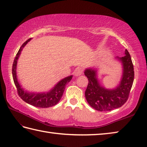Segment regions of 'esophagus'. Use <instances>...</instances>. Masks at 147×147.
<instances>
[{
  "label": "esophagus",
  "mask_w": 147,
  "mask_h": 147,
  "mask_svg": "<svg viewBox=\"0 0 147 147\" xmlns=\"http://www.w3.org/2000/svg\"><path fill=\"white\" fill-rule=\"evenodd\" d=\"M83 69L78 67L76 69L75 71H74V74H75L76 76H79V75H81V74L83 73Z\"/></svg>",
  "instance_id": "obj_1"
}]
</instances>
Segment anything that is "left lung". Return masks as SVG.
<instances>
[{
    "label": "left lung",
    "instance_id": "left-lung-1",
    "mask_svg": "<svg viewBox=\"0 0 147 147\" xmlns=\"http://www.w3.org/2000/svg\"><path fill=\"white\" fill-rule=\"evenodd\" d=\"M125 55L119 59L123 64V73L120 84L113 90H108L101 87L96 78V71L86 69L85 75L88 84L85 95L92 108L99 111H108L121 107L127 101L134 77V67L130 54L127 50Z\"/></svg>",
    "mask_w": 147,
    "mask_h": 147
}]
</instances>
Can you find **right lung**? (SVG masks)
Returning a JSON list of instances; mask_svg holds the SVG:
<instances>
[{"label":"right lung","mask_w":147,"mask_h":147,"mask_svg":"<svg viewBox=\"0 0 147 147\" xmlns=\"http://www.w3.org/2000/svg\"><path fill=\"white\" fill-rule=\"evenodd\" d=\"M30 40V39H28L22 45V47H20V50H18V53L16 54L15 58H14L12 68L13 81L16 87L18 96L21 97V99L22 100H24L25 102L30 105H32L34 106H36V107L38 108H47L49 107H51V106L56 105L57 103L59 102L60 99H61L63 93H64V92L65 86L71 80L72 76H68L67 78H65L62 80L61 81L57 83V85H56L55 87L52 90L47 93L30 94L24 92V90H23V88H22L21 87H20L18 81H17L16 69L17 64V60L18 59L20 53H21V51L22 50V48L25 47V45L27 44Z\"/></svg>","instance_id":"1"}]
</instances>
